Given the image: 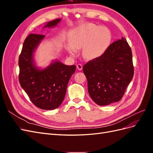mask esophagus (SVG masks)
<instances>
[{"instance_id":"obj_1","label":"esophagus","mask_w":153,"mask_h":153,"mask_svg":"<svg viewBox=\"0 0 153 153\" xmlns=\"http://www.w3.org/2000/svg\"><path fill=\"white\" fill-rule=\"evenodd\" d=\"M76 68H77V69H78V70H82V68H83V66L81 64H77L76 65Z\"/></svg>"}]
</instances>
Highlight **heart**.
<instances>
[{
	"label": "heart",
	"instance_id": "obj_1",
	"mask_svg": "<svg viewBox=\"0 0 153 153\" xmlns=\"http://www.w3.org/2000/svg\"><path fill=\"white\" fill-rule=\"evenodd\" d=\"M111 38L110 31L107 27L89 24L73 31L71 45L68 46V50L73 54L76 52V49L85 48L84 53L87 59H96L105 52Z\"/></svg>",
	"mask_w": 153,
	"mask_h": 153
}]
</instances>
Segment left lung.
I'll return each instance as SVG.
<instances>
[{
    "instance_id": "8db88e82",
    "label": "left lung",
    "mask_w": 153,
    "mask_h": 153,
    "mask_svg": "<svg viewBox=\"0 0 153 153\" xmlns=\"http://www.w3.org/2000/svg\"><path fill=\"white\" fill-rule=\"evenodd\" d=\"M83 71L88 92L97 105L121 100L134 74L132 52L126 39L123 37L111 44L102 55L87 62Z\"/></svg>"
}]
</instances>
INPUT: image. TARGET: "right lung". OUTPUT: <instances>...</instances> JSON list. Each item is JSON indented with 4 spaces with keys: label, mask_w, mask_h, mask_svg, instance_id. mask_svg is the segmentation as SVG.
Masks as SVG:
<instances>
[{
    "label": "right lung",
    "mask_w": 153,
    "mask_h": 153,
    "mask_svg": "<svg viewBox=\"0 0 153 153\" xmlns=\"http://www.w3.org/2000/svg\"><path fill=\"white\" fill-rule=\"evenodd\" d=\"M61 20L57 18L50 21L44 28L55 27ZM45 37L30 34L25 39L18 61V78L21 87L37 107L53 110L62 103L69 80L75 72L76 66H67L56 60L43 69L36 67L33 54Z\"/></svg>",
    "instance_id": "1"
}]
</instances>
